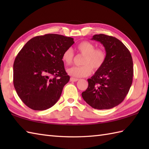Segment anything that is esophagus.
Here are the masks:
<instances>
[{
    "label": "esophagus",
    "mask_w": 149,
    "mask_h": 149,
    "mask_svg": "<svg viewBox=\"0 0 149 149\" xmlns=\"http://www.w3.org/2000/svg\"><path fill=\"white\" fill-rule=\"evenodd\" d=\"M70 81H72V82H76V81H77L79 79H77V78H74V77H70Z\"/></svg>",
    "instance_id": "obj_1"
}]
</instances>
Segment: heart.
Listing matches in <instances>:
<instances>
[{"instance_id": "b5f03b06", "label": "heart", "mask_w": 149, "mask_h": 149, "mask_svg": "<svg viewBox=\"0 0 149 149\" xmlns=\"http://www.w3.org/2000/svg\"><path fill=\"white\" fill-rule=\"evenodd\" d=\"M77 51L84 57L81 66H74L67 70L69 75L75 77H83L90 75L93 70L102 67L106 59V52L102 48H95V45L87 40L82 41L76 47ZM74 52L71 49L65 50L62 54V60L66 65H70L74 61Z\"/></svg>"}]
</instances>
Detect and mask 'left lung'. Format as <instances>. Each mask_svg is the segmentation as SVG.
<instances>
[{"label": "left lung", "instance_id": "left-lung-1", "mask_svg": "<svg viewBox=\"0 0 149 149\" xmlns=\"http://www.w3.org/2000/svg\"><path fill=\"white\" fill-rule=\"evenodd\" d=\"M92 40L105 47L106 59L88 79V87L82 97L93 108L108 109L118 106L127 95L132 83L133 62L128 49L116 38L100 34Z\"/></svg>", "mask_w": 149, "mask_h": 149}]
</instances>
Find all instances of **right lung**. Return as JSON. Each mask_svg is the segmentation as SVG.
I'll list each match as a JSON object with an SVG mask.
<instances>
[{
    "mask_svg": "<svg viewBox=\"0 0 149 149\" xmlns=\"http://www.w3.org/2000/svg\"><path fill=\"white\" fill-rule=\"evenodd\" d=\"M74 38L57 34L33 38L18 52L13 64V84L29 108L42 111L58 102L70 80L62 54Z\"/></svg>",
    "mask_w": 149,
    "mask_h": 149,
    "instance_id": "right-lung-1",
    "label": "right lung"
}]
</instances>
